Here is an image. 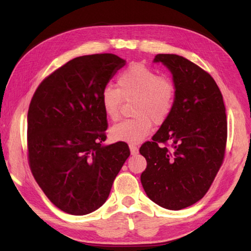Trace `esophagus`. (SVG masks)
<instances>
[{
    "instance_id": "obj_1",
    "label": "esophagus",
    "mask_w": 251,
    "mask_h": 251,
    "mask_svg": "<svg viewBox=\"0 0 251 251\" xmlns=\"http://www.w3.org/2000/svg\"><path fill=\"white\" fill-rule=\"evenodd\" d=\"M129 150H130L131 155H136L138 152V147L136 145H129Z\"/></svg>"
}]
</instances>
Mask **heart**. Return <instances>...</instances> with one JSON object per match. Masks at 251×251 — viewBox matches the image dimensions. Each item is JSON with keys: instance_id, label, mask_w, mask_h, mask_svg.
<instances>
[{"instance_id": "1", "label": "heart", "mask_w": 251, "mask_h": 251, "mask_svg": "<svg viewBox=\"0 0 251 251\" xmlns=\"http://www.w3.org/2000/svg\"><path fill=\"white\" fill-rule=\"evenodd\" d=\"M117 88L106 86L100 105L110 121L121 116L123 101L135 100L131 120L123 121L109 130L110 138L134 145L144 141L155 125H163L172 115L176 101L174 80L142 63H134L118 75Z\"/></svg>"}]
</instances>
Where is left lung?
<instances>
[{
	"label": "left lung",
	"instance_id": "obj_1",
	"mask_svg": "<svg viewBox=\"0 0 251 251\" xmlns=\"http://www.w3.org/2000/svg\"><path fill=\"white\" fill-rule=\"evenodd\" d=\"M173 73L176 101L172 115L139 152L147 160L141 181L157 205L171 210L205 196L222 167L227 116L222 92L205 70L175 54H157Z\"/></svg>",
	"mask_w": 251,
	"mask_h": 251
}]
</instances>
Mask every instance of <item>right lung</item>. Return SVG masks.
<instances>
[{"instance_id": "1", "label": "right lung", "mask_w": 251, "mask_h": 251, "mask_svg": "<svg viewBox=\"0 0 251 251\" xmlns=\"http://www.w3.org/2000/svg\"><path fill=\"white\" fill-rule=\"evenodd\" d=\"M124 65L109 53L73 58L42 80L29 103V168L46 197L70 215L99 209L130 155L124 142L101 145L108 123L100 93Z\"/></svg>"}]
</instances>
